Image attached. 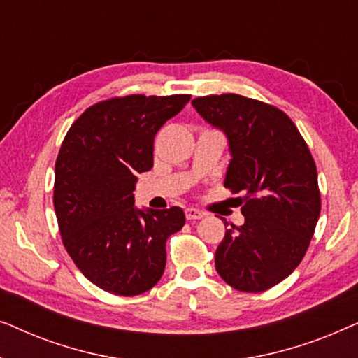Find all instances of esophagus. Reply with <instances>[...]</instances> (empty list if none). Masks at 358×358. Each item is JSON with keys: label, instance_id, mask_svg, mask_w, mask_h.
I'll use <instances>...</instances> for the list:
<instances>
[{"label": "esophagus", "instance_id": "obj_1", "mask_svg": "<svg viewBox=\"0 0 358 358\" xmlns=\"http://www.w3.org/2000/svg\"><path fill=\"white\" fill-rule=\"evenodd\" d=\"M205 213L197 208H185V218L187 220H200L203 218Z\"/></svg>", "mask_w": 358, "mask_h": 358}]
</instances>
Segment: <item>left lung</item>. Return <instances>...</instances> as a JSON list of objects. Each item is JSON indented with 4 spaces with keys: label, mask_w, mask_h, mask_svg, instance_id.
<instances>
[{
    "label": "left lung",
    "mask_w": 358,
    "mask_h": 358,
    "mask_svg": "<svg viewBox=\"0 0 358 358\" xmlns=\"http://www.w3.org/2000/svg\"><path fill=\"white\" fill-rule=\"evenodd\" d=\"M192 106L227 136L224 187L243 192L244 223L227 229L215 267L239 292L268 290L295 271L315 233L321 212L315 161L277 107L239 94L197 97Z\"/></svg>",
    "instance_id": "1"
}]
</instances>
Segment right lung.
Instances as JSON below:
<instances>
[{
    "instance_id": "1",
    "label": "right lung",
    "mask_w": 358,
    "mask_h": 358,
    "mask_svg": "<svg viewBox=\"0 0 358 358\" xmlns=\"http://www.w3.org/2000/svg\"><path fill=\"white\" fill-rule=\"evenodd\" d=\"M189 94L125 96L83 112L55 163L53 205L68 254L87 280L122 296L148 292L166 266V241L182 208H136V176L153 168V143Z\"/></svg>"
}]
</instances>
